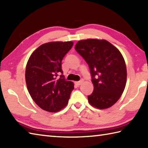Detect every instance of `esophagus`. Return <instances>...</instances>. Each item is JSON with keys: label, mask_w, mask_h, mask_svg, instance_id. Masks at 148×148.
<instances>
[{"label": "esophagus", "mask_w": 148, "mask_h": 148, "mask_svg": "<svg viewBox=\"0 0 148 148\" xmlns=\"http://www.w3.org/2000/svg\"><path fill=\"white\" fill-rule=\"evenodd\" d=\"M82 82H83V79L80 80V81H79V82H75V84H76V85H77V86H79L82 84Z\"/></svg>", "instance_id": "obj_1"}]
</instances>
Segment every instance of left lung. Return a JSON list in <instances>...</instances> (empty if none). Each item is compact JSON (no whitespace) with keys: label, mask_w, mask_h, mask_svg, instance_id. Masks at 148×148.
<instances>
[{"label":"left lung","mask_w":148,"mask_h":148,"mask_svg":"<svg viewBox=\"0 0 148 148\" xmlns=\"http://www.w3.org/2000/svg\"><path fill=\"white\" fill-rule=\"evenodd\" d=\"M75 49L86 60L91 72L94 90L88 101L99 109L111 107L123 92L127 81V68L121 53L105 40H80Z\"/></svg>","instance_id":"1"}]
</instances>
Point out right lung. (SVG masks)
<instances>
[{"mask_svg": "<svg viewBox=\"0 0 148 148\" xmlns=\"http://www.w3.org/2000/svg\"><path fill=\"white\" fill-rule=\"evenodd\" d=\"M72 42H53L41 45L27 62L25 80L30 95L38 106L56 112L68 104L74 84L64 78L62 61ZM61 75H60V74Z\"/></svg>", "mask_w": 148, "mask_h": 148, "instance_id": "right-lung-1", "label": "right lung"}]
</instances>
